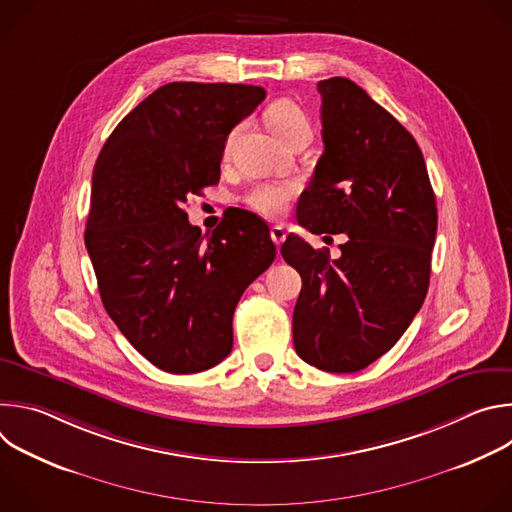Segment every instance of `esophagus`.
<instances>
[{"instance_id": "obj_1", "label": "esophagus", "mask_w": 512, "mask_h": 512, "mask_svg": "<svg viewBox=\"0 0 512 512\" xmlns=\"http://www.w3.org/2000/svg\"><path fill=\"white\" fill-rule=\"evenodd\" d=\"M285 237H287V233H285V229H283V227H279V225L271 227V239H273V243H275L277 247L285 241Z\"/></svg>"}]
</instances>
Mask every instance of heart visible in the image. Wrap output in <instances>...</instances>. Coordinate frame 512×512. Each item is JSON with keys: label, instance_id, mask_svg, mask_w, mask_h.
I'll return each instance as SVG.
<instances>
[{"label": "heart", "instance_id": "1", "mask_svg": "<svg viewBox=\"0 0 512 512\" xmlns=\"http://www.w3.org/2000/svg\"><path fill=\"white\" fill-rule=\"evenodd\" d=\"M269 129L283 141L298 129L310 127L308 115L304 109L291 99H277L269 105L265 113ZM298 186L294 182H263L249 188L243 196V202L257 214L265 218H277L287 210V204L296 196Z\"/></svg>", "mask_w": 512, "mask_h": 512}]
</instances>
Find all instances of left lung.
Returning <instances> with one entry per match:
<instances>
[{
	"label": "left lung",
	"mask_w": 512,
	"mask_h": 512,
	"mask_svg": "<svg viewBox=\"0 0 512 512\" xmlns=\"http://www.w3.org/2000/svg\"><path fill=\"white\" fill-rule=\"evenodd\" d=\"M322 141L298 223L344 233L340 257L298 235L281 245L302 275L294 346L326 373H356L395 346L419 312L437 231L435 194L413 135L344 77L318 83Z\"/></svg>",
	"instance_id": "obj_1"
}]
</instances>
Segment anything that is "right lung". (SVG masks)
I'll use <instances>...</instances> for the list:
<instances>
[{
    "mask_svg": "<svg viewBox=\"0 0 512 512\" xmlns=\"http://www.w3.org/2000/svg\"><path fill=\"white\" fill-rule=\"evenodd\" d=\"M263 99L253 85H164L119 121L97 158L85 245L101 300L166 373H200L229 356L243 291L275 259L257 214L223 218L204 241L184 210L221 180L229 133Z\"/></svg>",
    "mask_w": 512,
    "mask_h": 512,
    "instance_id": "right-lung-1",
    "label": "right lung"
}]
</instances>
